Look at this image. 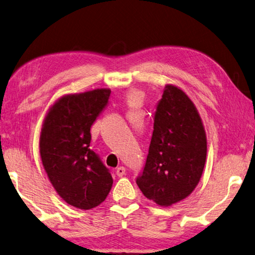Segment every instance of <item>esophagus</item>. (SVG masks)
I'll list each match as a JSON object with an SVG mask.
<instances>
[{
    "instance_id": "esophagus-1",
    "label": "esophagus",
    "mask_w": 255,
    "mask_h": 255,
    "mask_svg": "<svg viewBox=\"0 0 255 255\" xmlns=\"http://www.w3.org/2000/svg\"><path fill=\"white\" fill-rule=\"evenodd\" d=\"M116 173H117V176H118V177H124L125 175H126V169H125V167L117 168Z\"/></svg>"
}]
</instances>
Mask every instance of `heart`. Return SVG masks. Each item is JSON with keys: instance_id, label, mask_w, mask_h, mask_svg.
Here are the masks:
<instances>
[{"instance_id": "obj_1", "label": "heart", "mask_w": 255, "mask_h": 255, "mask_svg": "<svg viewBox=\"0 0 255 255\" xmlns=\"http://www.w3.org/2000/svg\"><path fill=\"white\" fill-rule=\"evenodd\" d=\"M142 100H143L142 92L137 90H131L127 93L126 101H127V104L130 108H135L138 106V104L142 102Z\"/></svg>"}]
</instances>
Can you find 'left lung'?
Listing matches in <instances>:
<instances>
[{
    "label": "left lung",
    "mask_w": 255,
    "mask_h": 255,
    "mask_svg": "<svg viewBox=\"0 0 255 255\" xmlns=\"http://www.w3.org/2000/svg\"><path fill=\"white\" fill-rule=\"evenodd\" d=\"M153 128L146 163L136 183L148 200L170 207L199 184L207 159V135L194 103L173 85H165Z\"/></svg>",
    "instance_id": "8db88e82"
}]
</instances>
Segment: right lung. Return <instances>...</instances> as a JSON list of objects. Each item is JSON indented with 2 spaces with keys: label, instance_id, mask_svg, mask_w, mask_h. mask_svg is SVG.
I'll return each mask as SVG.
<instances>
[{
  "label": "right lung",
  "instance_id": "add662e5",
  "mask_svg": "<svg viewBox=\"0 0 255 255\" xmlns=\"http://www.w3.org/2000/svg\"><path fill=\"white\" fill-rule=\"evenodd\" d=\"M111 91L98 88L55 101L43 121L39 153L48 179L68 204L91 210L110 193L113 179L90 148L91 127L107 107Z\"/></svg>",
  "mask_w": 255,
  "mask_h": 255
}]
</instances>
